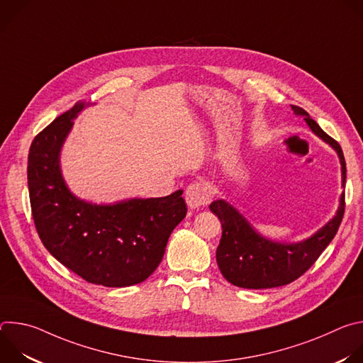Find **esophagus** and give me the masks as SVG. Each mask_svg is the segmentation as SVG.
I'll use <instances>...</instances> for the list:
<instances>
[{"label":"esophagus","instance_id":"obj_1","mask_svg":"<svg viewBox=\"0 0 363 363\" xmlns=\"http://www.w3.org/2000/svg\"><path fill=\"white\" fill-rule=\"evenodd\" d=\"M211 192L203 182L189 184L185 189V201L191 210H198L210 201Z\"/></svg>","mask_w":363,"mask_h":363}]
</instances>
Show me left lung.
I'll list each match as a JSON object with an SVG mask.
<instances>
[{
  "mask_svg": "<svg viewBox=\"0 0 363 363\" xmlns=\"http://www.w3.org/2000/svg\"><path fill=\"white\" fill-rule=\"evenodd\" d=\"M291 109L296 115L303 116L310 129L337 152L342 165V186H345L346 162L340 145L323 132L304 109L293 105ZM210 210L223 225V235L217 247V263L225 280L242 289H272L297 280L315 264L330 244L345 214V192L340 196L336 216L310 238L293 244L274 242L260 235L224 199L214 201Z\"/></svg>",
  "mask_w": 363,
  "mask_h": 363,
  "instance_id": "left-lung-1",
  "label": "left lung"
}]
</instances>
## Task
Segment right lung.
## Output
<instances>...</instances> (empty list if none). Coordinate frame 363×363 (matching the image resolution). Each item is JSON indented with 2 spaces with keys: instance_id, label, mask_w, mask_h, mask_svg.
I'll return each instance as SVG.
<instances>
[{
  "instance_id": "1",
  "label": "right lung",
  "mask_w": 363,
  "mask_h": 363,
  "mask_svg": "<svg viewBox=\"0 0 363 363\" xmlns=\"http://www.w3.org/2000/svg\"><path fill=\"white\" fill-rule=\"evenodd\" d=\"M83 108L84 103L77 101L31 143L27 178L34 225L48 252L86 281L133 286L157 270L171 233L188 208L181 189L162 198L111 205L76 198L65 184L59 157Z\"/></svg>"
}]
</instances>
